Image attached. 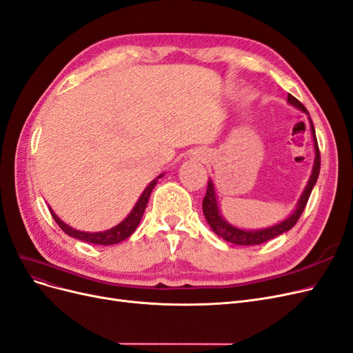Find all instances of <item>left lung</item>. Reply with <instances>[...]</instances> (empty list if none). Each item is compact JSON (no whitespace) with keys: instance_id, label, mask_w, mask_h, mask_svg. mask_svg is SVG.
Listing matches in <instances>:
<instances>
[{"instance_id":"left-lung-1","label":"left lung","mask_w":353,"mask_h":353,"mask_svg":"<svg viewBox=\"0 0 353 353\" xmlns=\"http://www.w3.org/2000/svg\"><path fill=\"white\" fill-rule=\"evenodd\" d=\"M288 102L301 109L302 112L308 114L307 108L303 106L296 98H294L292 94H288ZM310 115V114H308ZM310 124H311V134H312V140H314V150H315V157H314V166H312V172L311 176L308 179V184L303 190L302 196L296 204V208L294 210V213L290 214L289 217H286L283 222L273 225L270 228H264V229H257V230H245V229H239L234 225L228 223L223 216L221 214V210H219L217 205V200H216V192H214V187L213 182L209 181L208 184V191H205V196L203 199V213L205 221L210 225L213 232L221 236L222 239L230 242V244H236V245H260L263 242L270 241L279 235H282L285 232H288L289 229H292L298 219L301 217L303 209H305L307 201L311 196V191L317 182L319 174H320V165H321V157H320V150H319V143H317V137H315V130H314V124L310 118Z\"/></svg>"}]
</instances>
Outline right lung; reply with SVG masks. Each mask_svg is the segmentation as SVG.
I'll list each match as a JSON object with an SVG mask.
<instances>
[{
    "mask_svg": "<svg viewBox=\"0 0 353 353\" xmlns=\"http://www.w3.org/2000/svg\"><path fill=\"white\" fill-rule=\"evenodd\" d=\"M162 176H163V174H161L156 179H153L150 184L145 187V190L143 191L140 199L137 200L136 205L132 208V210L130 212V214L124 219L123 222L118 223L117 226H114L111 229L103 230V232H83V230L72 229L71 226H68L67 223L61 221V219L52 212V209H50V210H51L54 221L58 223V226L63 229L68 236H72V238L84 241V242H89V244H94V245H114V244H118V242H121V241L127 239L137 229V226L141 221V217H143V213L145 210V205H148L152 190L154 188L157 179L162 178Z\"/></svg>",
    "mask_w": 353,
    "mask_h": 353,
    "instance_id": "add662e5",
    "label": "right lung"
}]
</instances>
